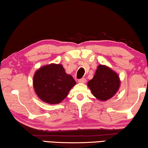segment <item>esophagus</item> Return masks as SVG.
I'll return each instance as SVG.
<instances>
[{"label": "esophagus", "instance_id": "34e87169", "mask_svg": "<svg viewBox=\"0 0 148 148\" xmlns=\"http://www.w3.org/2000/svg\"><path fill=\"white\" fill-rule=\"evenodd\" d=\"M78 82L80 83V84H85V83L86 82V78H82V79H78Z\"/></svg>", "mask_w": 148, "mask_h": 148}]
</instances>
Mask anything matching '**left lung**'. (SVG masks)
I'll return each instance as SVG.
<instances>
[{
  "label": "left lung",
  "instance_id": "left-lung-1",
  "mask_svg": "<svg viewBox=\"0 0 148 148\" xmlns=\"http://www.w3.org/2000/svg\"><path fill=\"white\" fill-rule=\"evenodd\" d=\"M88 86L98 100L106 101L114 96L120 86V80L116 73L104 65H99L92 79Z\"/></svg>",
  "mask_w": 148,
  "mask_h": 148
}]
</instances>
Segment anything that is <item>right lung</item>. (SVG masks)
Listing matches in <instances>:
<instances>
[{
	"label": "right lung",
	"mask_w": 148,
	"mask_h": 148,
	"mask_svg": "<svg viewBox=\"0 0 148 148\" xmlns=\"http://www.w3.org/2000/svg\"><path fill=\"white\" fill-rule=\"evenodd\" d=\"M34 88L38 96L48 104H58L67 96L76 82L66 74L61 64L44 66L34 76Z\"/></svg>",
	"instance_id": "obj_1"
}]
</instances>
